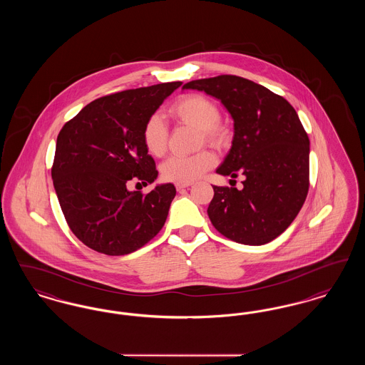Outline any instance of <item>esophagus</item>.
I'll list each match as a JSON object with an SVG mask.
<instances>
[{"label":"esophagus","mask_w":365,"mask_h":365,"mask_svg":"<svg viewBox=\"0 0 365 365\" xmlns=\"http://www.w3.org/2000/svg\"><path fill=\"white\" fill-rule=\"evenodd\" d=\"M175 186H176V190L178 191L186 190V189H189V187H190L191 183H182V182H178Z\"/></svg>","instance_id":"1"}]
</instances>
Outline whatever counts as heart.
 <instances>
[{
  "label": "heart",
  "instance_id": "obj_1",
  "mask_svg": "<svg viewBox=\"0 0 365 365\" xmlns=\"http://www.w3.org/2000/svg\"><path fill=\"white\" fill-rule=\"evenodd\" d=\"M170 116L176 122L198 128L205 142L213 146H223L227 142V130L219 124L220 110L217 105L200 94L185 96L170 108ZM142 140L146 150L155 157L167 152L168 128L163 116L152 115L142 128ZM215 156L202 150L192 156L170 157L161 167V174L167 180L190 183L201 178L215 165Z\"/></svg>",
  "mask_w": 365,
  "mask_h": 365
}]
</instances>
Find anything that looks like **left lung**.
<instances>
[{
  "mask_svg": "<svg viewBox=\"0 0 365 365\" xmlns=\"http://www.w3.org/2000/svg\"><path fill=\"white\" fill-rule=\"evenodd\" d=\"M182 88L215 97L234 120L231 149L216 173L243 175V189L213 186L212 225L243 245L274 241L292 225L309 189V138L294 108L235 75L191 81Z\"/></svg>",
  "mask_w": 365,
  "mask_h": 365,
  "instance_id": "obj_1",
  "label": "left lung"
}]
</instances>
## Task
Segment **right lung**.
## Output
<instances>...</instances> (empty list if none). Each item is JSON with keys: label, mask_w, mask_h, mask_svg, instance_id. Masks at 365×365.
Masks as SVG:
<instances>
[{"label": "right lung", "mask_w": 365, "mask_h": 365, "mask_svg": "<svg viewBox=\"0 0 365 365\" xmlns=\"http://www.w3.org/2000/svg\"><path fill=\"white\" fill-rule=\"evenodd\" d=\"M182 82L125 90L87 104L61 128L52 167L54 190L71 231L108 256L133 253L163 228L176 189L157 185L146 195L127 189L157 179L142 128Z\"/></svg>", "instance_id": "1"}]
</instances>
